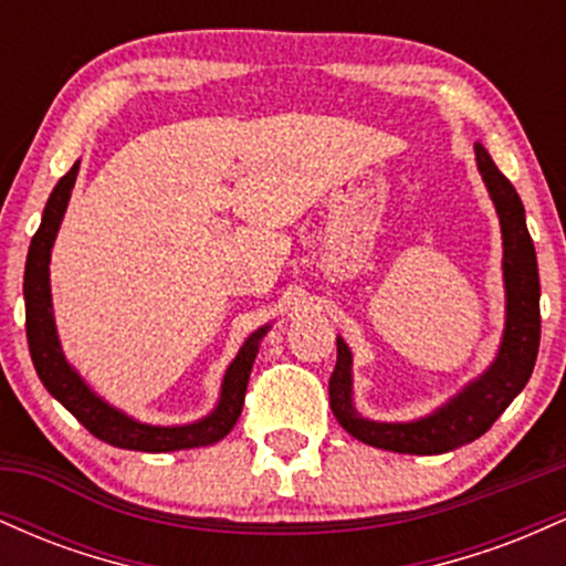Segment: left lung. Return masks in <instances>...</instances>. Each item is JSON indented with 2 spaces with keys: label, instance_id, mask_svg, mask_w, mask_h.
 I'll return each mask as SVG.
<instances>
[{
  "label": "left lung",
  "instance_id": "obj_1",
  "mask_svg": "<svg viewBox=\"0 0 566 566\" xmlns=\"http://www.w3.org/2000/svg\"><path fill=\"white\" fill-rule=\"evenodd\" d=\"M476 167L495 205L503 233L505 327L492 365L465 382L452 399L405 423L365 418L354 405V356L337 335V365L329 378V407L337 423L369 447L401 454H441L469 444L490 431L505 407L527 386L541 346V276L535 244L527 231L524 205L511 180L497 170L482 143L473 146Z\"/></svg>",
  "mask_w": 566,
  "mask_h": 566
}]
</instances>
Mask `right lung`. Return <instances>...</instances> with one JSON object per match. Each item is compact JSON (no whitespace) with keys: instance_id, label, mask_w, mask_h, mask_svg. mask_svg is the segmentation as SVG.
<instances>
[{"instance_id":"obj_1","label":"right lung","mask_w":566,"mask_h":566,"mask_svg":"<svg viewBox=\"0 0 566 566\" xmlns=\"http://www.w3.org/2000/svg\"><path fill=\"white\" fill-rule=\"evenodd\" d=\"M80 175V159L74 167L57 180V186L50 193L44 205L42 223L34 233L25 258L23 274V297H25V337H29L31 361H34L39 380L44 382L50 394L61 401L63 407L74 415L80 423L87 428L93 437L106 444L122 447V450L138 452H178L193 450V447L216 444L237 426L242 415L247 380H250L252 365H255L258 348L271 324H263L252 333L233 356V361L226 367L223 382H220L218 405L210 415L184 426H154L135 420L133 415L122 412L119 407L108 405L103 396H97L87 380L71 367L61 346L53 314V292H50V258H53V244L61 229L63 216L71 199V188Z\"/></svg>"}]
</instances>
